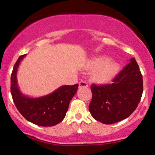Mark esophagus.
Returning a JSON list of instances; mask_svg holds the SVG:
<instances>
[{
	"label": "esophagus",
	"mask_w": 155,
	"mask_h": 155,
	"mask_svg": "<svg viewBox=\"0 0 155 155\" xmlns=\"http://www.w3.org/2000/svg\"><path fill=\"white\" fill-rule=\"evenodd\" d=\"M88 86V83L85 81H81L79 83V88H87Z\"/></svg>",
	"instance_id": "obj_1"
}]
</instances>
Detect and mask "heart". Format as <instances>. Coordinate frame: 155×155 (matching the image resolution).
<instances>
[{
    "mask_svg": "<svg viewBox=\"0 0 155 155\" xmlns=\"http://www.w3.org/2000/svg\"><path fill=\"white\" fill-rule=\"evenodd\" d=\"M86 66L89 69H94L92 78L99 83L112 81L120 70L119 64L114 61H109L108 58L104 56L91 60Z\"/></svg>",
    "mask_w": 155,
    "mask_h": 155,
    "instance_id": "obj_1",
    "label": "heart"
}]
</instances>
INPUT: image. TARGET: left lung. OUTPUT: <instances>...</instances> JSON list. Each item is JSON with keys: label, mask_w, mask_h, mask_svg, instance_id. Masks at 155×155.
Listing matches in <instances>:
<instances>
[{"label": "left lung", "mask_w": 155, "mask_h": 155, "mask_svg": "<svg viewBox=\"0 0 155 155\" xmlns=\"http://www.w3.org/2000/svg\"><path fill=\"white\" fill-rule=\"evenodd\" d=\"M89 111L104 124H113L128 117L137 108L143 93V78L134 58L107 85H91Z\"/></svg>", "instance_id": "left-lung-1"}]
</instances>
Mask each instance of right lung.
<instances>
[{
	"mask_svg": "<svg viewBox=\"0 0 155 155\" xmlns=\"http://www.w3.org/2000/svg\"><path fill=\"white\" fill-rule=\"evenodd\" d=\"M26 54L20 56L11 75V92L16 108L27 120L40 126H54L61 123L68 110L69 104L77 92L78 84L62 85L51 94L38 98H30L20 91L16 73L21 60Z\"/></svg>",
	"mask_w": 155,
	"mask_h": 155,
	"instance_id": "1",
	"label": "right lung"
}]
</instances>
